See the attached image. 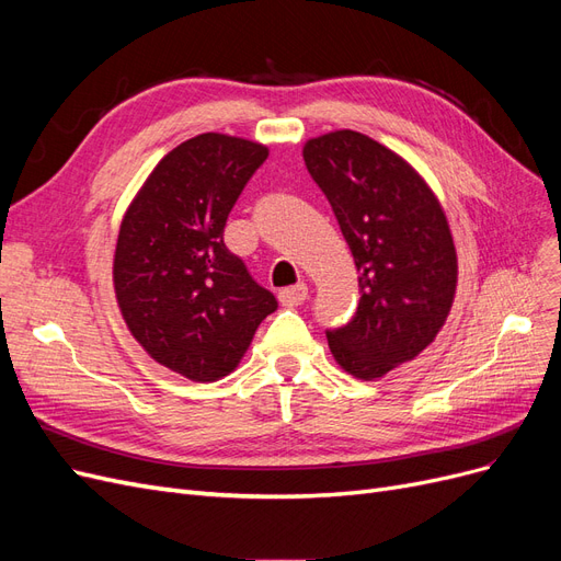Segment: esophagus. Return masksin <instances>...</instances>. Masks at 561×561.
<instances>
[{"label":"esophagus","instance_id":"1","mask_svg":"<svg viewBox=\"0 0 561 561\" xmlns=\"http://www.w3.org/2000/svg\"><path fill=\"white\" fill-rule=\"evenodd\" d=\"M283 307H299V304H304L309 299V287L304 283H297L293 287H285V290H280L278 295Z\"/></svg>","mask_w":561,"mask_h":561}]
</instances>
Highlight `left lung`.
<instances>
[{
    "instance_id": "1",
    "label": "left lung",
    "mask_w": 561,
    "mask_h": 561,
    "mask_svg": "<svg viewBox=\"0 0 561 561\" xmlns=\"http://www.w3.org/2000/svg\"><path fill=\"white\" fill-rule=\"evenodd\" d=\"M304 163L360 271L358 309L325 332L330 351L353 377H383L414 360L449 316L458 266L445 210L410 163L363 133L309 140Z\"/></svg>"
}]
</instances>
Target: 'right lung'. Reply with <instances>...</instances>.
Returning a JSON list of instances; mask_svg holds the SVG:
<instances>
[{"label": "right lung", "mask_w": 561, "mask_h": 561, "mask_svg": "<svg viewBox=\"0 0 561 561\" xmlns=\"http://www.w3.org/2000/svg\"><path fill=\"white\" fill-rule=\"evenodd\" d=\"M268 149L203 133L159 161L118 229L114 290L130 334L163 367L217 381L278 309L225 245L227 217Z\"/></svg>", "instance_id": "1"}]
</instances>
